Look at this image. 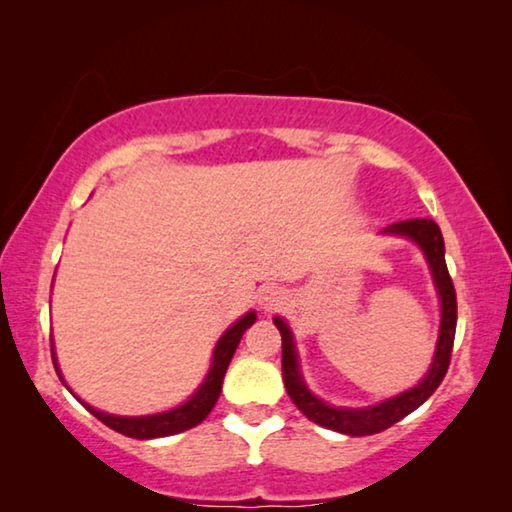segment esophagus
<instances>
[{
	"label": "esophagus",
	"instance_id": "34e87169",
	"mask_svg": "<svg viewBox=\"0 0 512 512\" xmlns=\"http://www.w3.org/2000/svg\"><path fill=\"white\" fill-rule=\"evenodd\" d=\"M259 302H262V307L266 309V311H271V309H277L284 302V291L282 289H277V287H268L264 293H262V298H259Z\"/></svg>",
	"mask_w": 512,
	"mask_h": 512
}]
</instances>
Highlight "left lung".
I'll use <instances>...</instances> for the list:
<instances>
[{
  "label": "left lung",
  "instance_id": "left-lung-1",
  "mask_svg": "<svg viewBox=\"0 0 512 512\" xmlns=\"http://www.w3.org/2000/svg\"><path fill=\"white\" fill-rule=\"evenodd\" d=\"M381 235L409 239L422 250V255L429 264L433 287H436L440 300V329L436 352H433L429 370L424 372V377L418 384L411 386L409 391L386 397V400H381L377 404L359 406V409L327 404L325 400H320V397L311 393L305 379H302L296 339H293L289 323L282 316L273 318L275 327L280 329L282 334V379L284 386H287L291 402L296 404L311 422H316L325 429L348 433V436H372V433L384 431L427 402L433 391L440 386V381H443L449 368V357H452V345L456 334V291L445 264V241L443 235H440L438 225L431 219H411L388 225L386 230H381Z\"/></svg>",
  "mask_w": 512,
  "mask_h": 512
}]
</instances>
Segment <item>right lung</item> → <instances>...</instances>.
Instances as JSON below:
<instances>
[{
    "mask_svg": "<svg viewBox=\"0 0 512 512\" xmlns=\"http://www.w3.org/2000/svg\"><path fill=\"white\" fill-rule=\"evenodd\" d=\"M255 320H257L255 311H248V314H244L239 320H235V323H232L228 329H225V332L221 334V339L214 345L210 370H207V375L201 381V386H198L183 404L173 406V409H169V411L153 413V415H112V413L94 409V406H90L88 402H83L79 395H74L72 388L67 386L63 372H60V366H58L54 341H51V359H54L56 375L60 377V381H63L67 391L72 393L76 400H79L85 409L94 415V418L106 424V427L124 433V436H128V438H137V440L164 438V436H173V433L192 429V427H196V424H201L207 415H210L216 400H219V395H221L225 370H228L232 357H235V350L241 341V336H244L246 329L253 325Z\"/></svg>",
    "mask_w": 512,
    "mask_h": 512,
    "instance_id": "add662e5",
    "label": "right lung"
}]
</instances>
